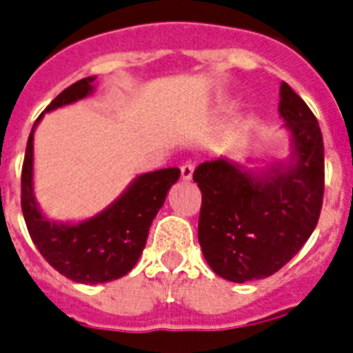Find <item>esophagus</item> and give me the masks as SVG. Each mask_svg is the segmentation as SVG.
Segmentation results:
<instances>
[{"label": "esophagus", "mask_w": 353, "mask_h": 353, "mask_svg": "<svg viewBox=\"0 0 353 353\" xmlns=\"http://www.w3.org/2000/svg\"><path fill=\"white\" fill-rule=\"evenodd\" d=\"M194 165L192 163H185L181 167V177L185 179V181H188V179H192V174H194Z\"/></svg>", "instance_id": "34e87169"}]
</instances>
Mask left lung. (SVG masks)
Segmentation results:
<instances>
[{
  "instance_id": "left-lung-1",
  "label": "left lung",
  "mask_w": 353,
  "mask_h": 353,
  "mask_svg": "<svg viewBox=\"0 0 353 353\" xmlns=\"http://www.w3.org/2000/svg\"><path fill=\"white\" fill-rule=\"evenodd\" d=\"M279 112L294 136L297 163L265 177L217 159L194 170L201 190L197 237L223 279L245 283L276 274L303 248L319 221L325 147L319 123L286 83Z\"/></svg>"
}]
</instances>
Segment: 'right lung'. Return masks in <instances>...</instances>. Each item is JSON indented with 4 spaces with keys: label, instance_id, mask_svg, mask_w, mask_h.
<instances>
[{
    "label": "right lung",
    "instance_id": "obj_1",
    "mask_svg": "<svg viewBox=\"0 0 353 353\" xmlns=\"http://www.w3.org/2000/svg\"><path fill=\"white\" fill-rule=\"evenodd\" d=\"M94 77H83L63 90L45 112L74 103L92 92ZM28 136L21 168V210L28 234L47 263L61 276L97 285L119 279L134 268L147 245L154 217L165 203L167 192L179 179V168L143 174L128 190L99 216L79 225H57L43 217L32 194V139Z\"/></svg>",
    "mask_w": 353,
    "mask_h": 353
}]
</instances>
